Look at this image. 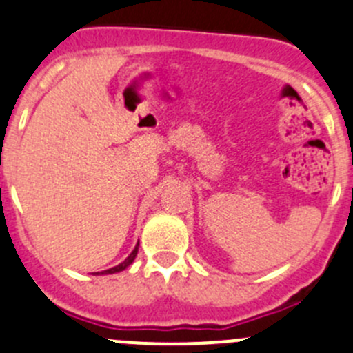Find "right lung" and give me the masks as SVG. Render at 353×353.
<instances>
[{"label":"right lung","instance_id":"1","mask_svg":"<svg viewBox=\"0 0 353 353\" xmlns=\"http://www.w3.org/2000/svg\"><path fill=\"white\" fill-rule=\"evenodd\" d=\"M137 253H139V244H137V246H135V250L132 251V254H130V256L126 258V260H124L123 263L116 265V267L109 268V270H103V272H95V275H99V274H116V272H121V270H124V268L128 267V265H132V263H133V260H135Z\"/></svg>","mask_w":353,"mask_h":353}]
</instances>
